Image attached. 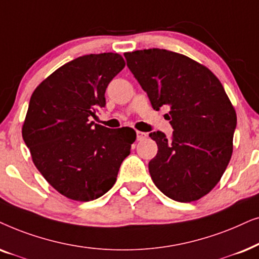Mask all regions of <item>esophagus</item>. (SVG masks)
Returning <instances> with one entry per match:
<instances>
[{"label": "esophagus", "instance_id": "34e87169", "mask_svg": "<svg viewBox=\"0 0 259 259\" xmlns=\"http://www.w3.org/2000/svg\"><path fill=\"white\" fill-rule=\"evenodd\" d=\"M147 133H142V132H137V141H143L147 139Z\"/></svg>", "mask_w": 259, "mask_h": 259}]
</instances>
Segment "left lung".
Here are the masks:
<instances>
[{
  "label": "left lung",
  "mask_w": 259,
  "mask_h": 259,
  "mask_svg": "<svg viewBox=\"0 0 259 259\" xmlns=\"http://www.w3.org/2000/svg\"><path fill=\"white\" fill-rule=\"evenodd\" d=\"M129 70L154 110L174 132L150 133L157 154L149 162L154 184L168 198L191 202L222 179L233 151L237 115L219 79L204 65L175 52L150 48L124 53Z\"/></svg>",
  "instance_id": "left-lung-1"
}]
</instances>
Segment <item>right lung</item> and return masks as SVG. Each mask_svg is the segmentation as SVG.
Listing matches in <instances>:
<instances>
[{"label": "right lung", "instance_id": "right-lung-1", "mask_svg": "<svg viewBox=\"0 0 259 259\" xmlns=\"http://www.w3.org/2000/svg\"><path fill=\"white\" fill-rule=\"evenodd\" d=\"M124 66L118 53L82 55L48 75L30 97L23 141L37 170L68 199L104 195L135 142L132 127L90 122L105 106V90Z\"/></svg>", "mask_w": 259, "mask_h": 259}]
</instances>
